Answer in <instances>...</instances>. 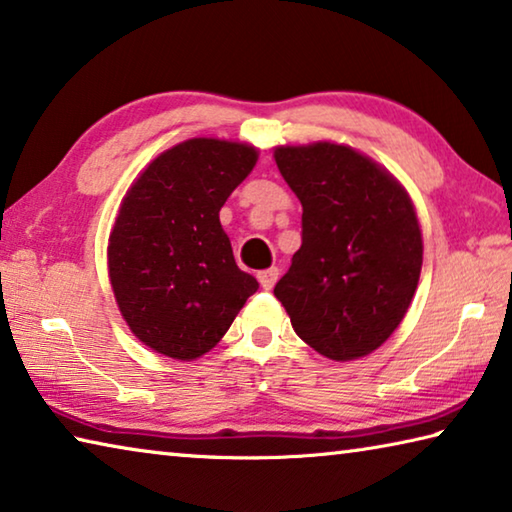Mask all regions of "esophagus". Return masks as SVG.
Wrapping results in <instances>:
<instances>
[{
  "label": "esophagus",
  "mask_w": 512,
  "mask_h": 512,
  "mask_svg": "<svg viewBox=\"0 0 512 512\" xmlns=\"http://www.w3.org/2000/svg\"><path fill=\"white\" fill-rule=\"evenodd\" d=\"M277 275H280V271H277L275 266H271V268H266V271H259L257 280H259V284H262V289H273L277 282Z\"/></svg>",
  "instance_id": "1"
}]
</instances>
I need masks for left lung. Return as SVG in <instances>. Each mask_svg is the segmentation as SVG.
Segmentation results:
<instances>
[{
  "instance_id": "8db88e82",
  "label": "left lung",
  "mask_w": 512,
  "mask_h": 512,
  "mask_svg": "<svg viewBox=\"0 0 512 512\" xmlns=\"http://www.w3.org/2000/svg\"><path fill=\"white\" fill-rule=\"evenodd\" d=\"M275 162L302 203V246L275 298L323 357H366L402 323L418 289L422 232L411 198L343 144L277 146Z\"/></svg>"
}]
</instances>
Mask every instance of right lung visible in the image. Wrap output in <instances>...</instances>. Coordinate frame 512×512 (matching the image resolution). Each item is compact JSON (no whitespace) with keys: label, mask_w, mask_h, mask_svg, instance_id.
I'll list each match as a JSON object with an SVG mask.
<instances>
[{"label":"right lung","mask_w":512,"mask_h":512,"mask_svg":"<svg viewBox=\"0 0 512 512\" xmlns=\"http://www.w3.org/2000/svg\"><path fill=\"white\" fill-rule=\"evenodd\" d=\"M255 162V146L194 137L160 153L121 201L110 284L131 332L164 357L210 352L259 289L219 221Z\"/></svg>","instance_id":"right-lung-1"}]
</instances>
